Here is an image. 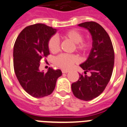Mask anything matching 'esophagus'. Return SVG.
Here are the masks:
<instances>
[{"instance_id":"esophagus-1","label":"esophagus","mask_w":127,"mask_h":127,"mask_svg":"<svg viewBox=\"0 0 127 127\" xmlns=\"http://www.w3.org/2000/svg\"><path fill=\"white\" fill-rule=\"evenodd\" d=\"M68 70H62V72L63 73H67L68 72Z\"/></svg>"}]
</instances>
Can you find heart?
Wrapping results in <instances>:
<instances>
[{"instance_id":"b5f03b06","label":"heart","mask_w":127,"mask_h":127,"mask_svg":"<svg viewBox=\"0 0 127 127\" xmlns=\"http://www.w3.org/2000/svg\"><path fill=\"white\" fill-rule=\"evenodd\" d=\"M64 38L71 41L76 45V48L78 51L81 52H86L90 49V43L88 41H83V35L81 32L76 30H70L63 35ZM59 41L55 36L51 37L48 41V48L51 53H57L59 50ZM78 58L75 55H70L62 54L57 56L55 59L56 64L63 69H70L72 67L74 64L78 63Z\"/></svg>"}]
</instances>
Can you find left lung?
Masks as SVG:
<instances>
[{
  "mask_svg": "<svg viewBox=\"0 0 127 127\" xmlns=\"http://www.w3.org/2000/svg\"><path fill=\"white\" fill-rule=\"evenodd\" d=\"M78 26L90 33L92 48L86 61L80 64L85 74H80L79 79L72 84L71 88L76 97L90 101L99 96L110 80L114 66V50L108 33L99 24L86 22ZM88 71L90 76L86 75Z\"/></svg>",
  "mask_w": 127,
  "mask_h": 127,
  "instance_id": "1",
  "label": "left lung"
}]
</instances>
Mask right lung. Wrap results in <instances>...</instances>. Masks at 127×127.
I'll use <instances>...</instances> for the list:
<instances>
[{
	"label": "right lung",
	"mask_w": 127,
	"mask_h": 127,
	"mask_svg": "<svg viewBox=\"0 0 127 127\" xmlns=\"http://www.w3.org/2000/svg\"><path fill=\"white\" fill-rule=\"evenodd\" d=\"M57 32L56 29L43 24L25 28L14 45V68L24 90L32 96L40 98L50 95L55 88L61 70L49 68L47 72L39 71L40 61L50 54L48 41Z\"/></svg>",
	"instance_id": "obj_1"
}]
</instances>
